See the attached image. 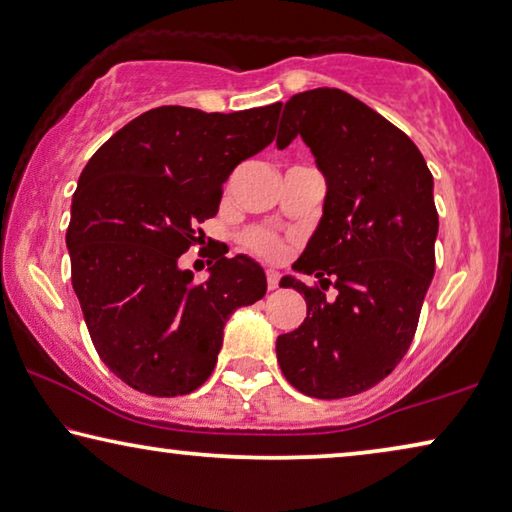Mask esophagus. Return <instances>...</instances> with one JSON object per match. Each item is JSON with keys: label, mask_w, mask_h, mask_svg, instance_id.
Wrapping results in <instances>:
<instances>
[{"label": "esophagus", "mask_w": 512, "mask_h": 512, "mask_svg": "<svg viewBox=\"0 0 512 512\" xmlns=\"http://www.w3.org/2000/svg\"><path fill=\"white\" fill-rule=\"evenodd\" d=\"M278 282H280V273L276 269L266 271V285H269V289H276Z\"/></svg>", "instance_id": "34e87169"}]
</instances>
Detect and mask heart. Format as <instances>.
I'll return each mask as SVG.
<instances>
[{
	"label": "heart",
	"mask_w": 512,
	"mask_h": 512,
	"mask_svg": "<svg viewBox=\"0 0 512 512\" xmlns=\"http://www.w3.org/2000/svg\"><path fill=\"white\" fill-rule=\"evenodd\" d=\"M243 243H246L250 250H255V253L264 257H280L282 250H285L282 241L266 230H250L246 236H243Z\"/></svg>",
	"instance_id": "b5f03b06"
}]
</instances>
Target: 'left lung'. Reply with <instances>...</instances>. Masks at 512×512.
Masks as SVG:
<instances>
[{"instance_id": "obj_1", "label": "left lung", "mask_w": 512, "mask_h": 512, "mask_svg": "<svg viewBox=\"0 0 512 512\" xmlns=\"http://www.w3.org/2000/svg\"><path fill=\"white\" fill-rule=\"evenodd\" d=\"M296 135L315 156L326 195L292 269L319 278L322 288L331 277L339 294L326 300L319 287L282 278L280 287L303 294L308 317L278 335L276 354L296 391L349 398L391 375L414 340L434 276V179L400 128L342 89L289 98L278 149Z\"/></svg>"}]
</instances>
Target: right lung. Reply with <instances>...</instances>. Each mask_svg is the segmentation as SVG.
<instances>
[{
	"label": "right lung",
	"instance_id": "right-lung-1",
	"mask_svg": "<svg viewBox=\"0 0 512 512\" xmlns=\"http://www.w3.org/2000/svg\"><path fill=\"white\" fill-rule=\"evenodd\" d=\"M280 103L241 112L160 105L89 158L71 204V280L98 356L156 398L193 393L216 368L232 312L266 294L248 255L197 285L179 257L218 213L223 183L276 137Z\"/></svg>",
	"mask_w": 512,
	"mask_h": 512
}]
</instances>
